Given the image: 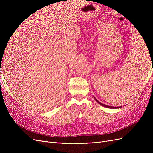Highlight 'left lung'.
Instances as JSON below:
<instances>
[{"label": "left lung", "mask_w": 153, "mask_h": 153, "mask_svg": "<svg viewBox=\"0 0 153 153\" xmlns=\"http://www.w3.org/2000/svg\"><path fill=\"white\" fill-rule=\"evenodd\" d=\"M94 98L95 99V100L96 101V102H98L100 105H102L103 106H105V107H106V108H121V106H108V105H104V104H103V103H100L99 101H98V100H96V98H94Z\"/></svg>", "instance_id": "8db88e82"}]
</instances>
